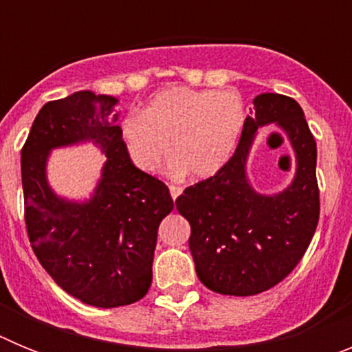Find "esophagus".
<instances>
[{
	"label": "esophagus",
	"mask_w": 352,
	"mask_h": 352,
	"mask_svg": "<svg viewBox=\"0 0 352 352\" xmlns=\"http://www.w3.org/2000/svg\"><path fill=\"white\" fill-rule=\"evenodd\" d=\"M169 192H170V197L176 199L179 194H182V186H178V185H169Z\"/></svg>",
	"instance_id": "esophagus-1"
}]
</instances>
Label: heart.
<instances>
[{
	"instance_id": "1",
	"label": "heart",
	"mask_w": 352,
	"mask_h": 352,
	"mask_svg": "<svg viewBox=\"0 0 352 352\" xmlns=\"http://www.w3.org/2000/svg\"><path fill=\"white\" fill-rule=\"evenodd\" d=\"M247 121L243 98L231 89L169 86L155 93L142 113L121 121L130 160L153 173L167 155L174 174L210 178L234 155Z\"/></svg>"
}]
</instances>
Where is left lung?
<instances>
[{
	"mask_svg": "<svg viewBox=\"0 0 352 352\" xmlns=\"http://www.w3.org/2000/svg\"><path fill=\"white\" fill-rule=\"evenodd\" d=\"M241 139L226 166L176 199L190 223V247L199 280L227 296H254L282 282L309 248L319 222L316 139L294 98L263 93L254 98ZM278 122L298 158L297 178L282 195L266 198L251 190L244 160L259 126Z\"/></svg>",
	"mask_w": 352,
	"mask_h": 352,
	"instance_id": "obj_1",
	"label": "left lung"
}]
</instances>
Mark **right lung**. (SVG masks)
Masks as SVG:
<instances>
[{"mask_svg":"<svg viewBox=\"0 0 352 352\" xmlns=\"http://www.w3.org/2000/svg\"><path fill=\"white\" fill-rule=\"evenodd\" d=\"M118 104L91 91L47 102L21 151L24 220L36 259L63 291L100 309L146 296L158 226L174 206L166 183L130 160ZM82 138H95L108 162L96 197L72 205L47 186L45 158L51 147Z\"/></svg>","mask_w":352,"mask_h":352,"instance_id":"right-lung-1","label":"right lung"}]
</instances>
